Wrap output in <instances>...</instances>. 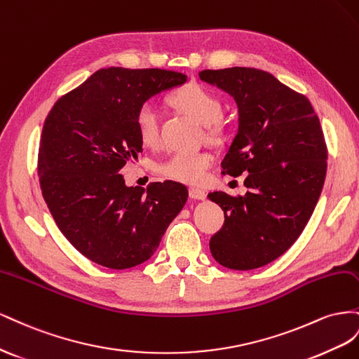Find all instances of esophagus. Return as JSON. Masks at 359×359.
Returning <instances> with one entry per match:
<instances>
[{
  "instance_id": "1",
  "label": "esophagus",
  "mask_w": 359,
  "mask_h": 359,
  "mask_svg": "<svg viewBox=\"0 0 359 359\" xmlns=\"http://www.w3.org/2000/svg\"><path fill=\"white\" fill-rule=\"evenodd\" d=\"M189 197L194 200H204L206 198V192L198 188H189Z\"/></svg>"
}]
</instances>
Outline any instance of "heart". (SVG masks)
I'll return each instance as SVG.
<instances>
[{
  "label": "heart",
  "instance_id": "b5f03b06",
  "mask_svg": "<svg viewBox=\"0 0 359 359\" xmlns=\"http://www.w3.org/2000/svg\"><path fill=\"white\" fill-rule=\"evenodd\" d=\"M168 104L179 112L189 116L198 125L204 126L206 137L210 141L222 140V126L219 125V117L222 112V104L212 91L198 84H188L174 91L168 97ZM137 132L140 140L146 146H156L159 142V117L158 111L151 105L141 107L137 118ZM213 158L208 151H191L176 153L165 162L159 163L158 171L168 179L191 183L196 185L206 176L210 168Z\"/></svg>",
  "mask_w": 359,
  "mask_h": 359
}]
</instances>
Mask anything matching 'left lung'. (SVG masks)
Segmentation results:
<instances>
[{
    "label": "left lung",
    "instance_id": "1",
    "mask_svg": "<svg viewBox=\"0 0 359 359\" xmlns=\"http://www.w3.org/2000/svg\"><path fill=\"white\" fill-rule=\"evenodd\" d=\"M198 76L236 102L238 132L221 167L233 177L248 174L250 188L236 198L209 194L225 217L210 252L224 268L257 269L292 247L319 201L327 158L320 121L309 99L264 70L229 67Z\"/></svg>",
    "mask_w": 359,
    "mask_h": 359
}]
</instances>
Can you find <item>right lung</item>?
I'll return each instance as SVG.
<instances>
[{
	"label": "right lung",
	"instance_id": "1",
	"mask_svg": "<svg viewBox=\"0 0 359 359\" xmlns=\"http://www.w3.org/2000/svg\"><path fill=\"white\" fill-rule=\"evenodd\" d=\"M187 81L163 69H100L46 117L39 149L43 198L60 231L91 262L111 269L144 263L185 206L182 183L128 187L120 170L142 151L140 108Z\"/></svg>",
	"mask_w": 359,
	"mask_h": 359
}]
</instances>
